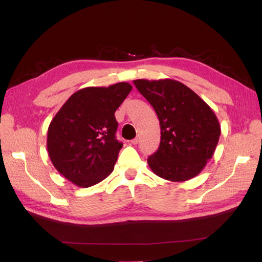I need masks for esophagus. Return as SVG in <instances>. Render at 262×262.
I'll return each instance as SVG.
<instances>
[{"mask_svg": "<svg viewBox=\"0 0 262 262\" xmlns=\"http://www.w3.org/2000/svg\"><path fill=\"white\" fill-rule=\"evenodd\" d=\"M131 143H132V144H134V145L138 144V143H139V138H136V139L131 140Z\"/></svg>", "mask_w": 262, "mask_h": 262, "instance_id": "obj_1", "label": "esophagus"}]
</instances>
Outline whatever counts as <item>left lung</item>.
Segmentation results:
<instances>
[{
	"mask_svg": "<svg viewBox=\"0 0 262 262\" xmlns=\"http://www.w3.org/2000/svg\"><path fill=\"white\" fill-rule=\"evenodd\" d=\"M153 106L161 125V143L147 164L163 179L195 177L215 152L221 125L211 107L188 86L171 78L134 80Z\"/></svg>",
	"mask_w": 262,
	"mask_h": 262,
	"instance_id": "left-lung-1",
	"label": "left lung"
}]
</instances>
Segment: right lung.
I'll return each mask as SVG.
<instances>
[{
  "instance_id": "right-lung-1",
  "label": "right lung",
  "mask_w": 262,
  "mask_h": 262,
  "mask_svg": "<svg viewBox=\"0 0 262 262\" xmlns=\"http://www.w3.org/2000/svg\"><path fill=\"white\" fill-rule=\"evenodd\" d=\"M131 90L126 82L85 87L53 117L47 149L54 168L75 186L92 187L113 172L122 147L115 113Z\"/></svg>"
}]
</instances>
